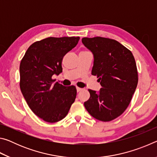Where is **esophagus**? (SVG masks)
<instances>
[{
  "mask_svg": "<svg viewBox=\"0 0 157 157\" xmlns=\"http://www.w3.org/2000/svg\"><path fill=\"white\" fill-rule=\"evenodd\" d=\"M82 89H82V88H80V87H77V91H78V92H79V91H81Z\"/></svg>",
  "mask_w": 157,
  "mask_h": 157,
  "instance_id": "1",
  "label": "esophagus"
}]
</instances>
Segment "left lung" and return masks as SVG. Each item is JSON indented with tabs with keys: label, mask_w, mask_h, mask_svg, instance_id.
<instances>
[{
	"label": "left lung",
	"mask_w": 157,
	"mask_h": 157,
	"mask_svg": "<svg viewBox=\"0 0 157 157\" xmlns=\"http://www.w3.org/2000/svg\"><path fill=\"white\" fill-rule=\"evenodd\" d=\"M82 41L94 55L92 75L102 86L98 92L89 89L90 98L84 107L97 120L113 121L126 110L136 89L135 59L129 49L114 39L84 37Z\"/></svg>",
	"instance_id": "obj_1"
}]
</instances>
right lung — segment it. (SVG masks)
<instances>
[{"label":"right lung","mask_w":157,"mask_h":157,"mask_svg":"<svg viewBox=\"0 0 157 157\" xmlns=\"http://www.w3.org/2000/svg\"><path fill=\"white\" fill-rule=\"evenodd\" d=\"M79 36L48 37L28 48L20 63V88L33 113L48 123L65 118L75 100L76 87L53 84L62 72L64 55L76 46Z\"/></svg>","instance_id":"obj_1"}]
</instances>
